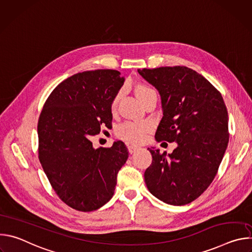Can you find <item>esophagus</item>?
Returning a JSON list of instances; mask_svg holds the SVG:
<instances>
[{
    "instance_id": "esophagus-1",
    "label": "esophagus",
    "mask_w": 252,
    "mask_h": 252,
    "mask_svg": "<svg viewBox=\"0 0 252 252\" xmlns=\"http://www.w3.org/2000/svg\"><path fill=\"white\" fill-rule=\"evenodd\" d=\"M127 149H128L129 154H133V153H135L137 150H139V147H136V146H128Z\"/></svg>"
}]
</instances>
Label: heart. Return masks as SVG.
<instances>
[{
  "label": "heart",
  "instance_id": "1",
  "mask_svg": "<svg viewBox=\"0 0 252 252\" xmlns=\"http://www.w3.org/2000/svg\"><path fill=\"white\" fill-rule=\"evenodd\" d=\"M135 94L140 99L142 103L148 101L150 98L157 96L155 90H153L150 86L145 84H138L134 88ZM122 92H119L112 101V111L115 112L119 100L121 98ZM151 130V126L148 123H133V122H126L120 126L118 128L117 134L120 138L129 142V143H138L146 138L147 134Z\"/></svg>",
  "mask_w": 252,
  "mask_h": 252
}]
</instances>
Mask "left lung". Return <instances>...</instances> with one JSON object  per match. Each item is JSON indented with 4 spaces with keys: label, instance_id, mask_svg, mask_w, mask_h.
<instances>
[{
    "label": "left lung",
    "instance_id": "1",
    "mask_svg": "<svg viewBox=\"0 0 252 252\" xmlns=\"http://www.w3.org/2000/svg\"><path fill=\"white\" fill-rule=\"evenodd\" d=\"M138 74L161 95L163 117L157 140L177 143L168 157L149 149L153 161L145 172L147 187L165 203L188 204L212 183L226 151L229 132L223 97L185 65L142 68Z\"/></svg>",
    "mask_w": 252,
    "mask_h": 252
}]
</instances>
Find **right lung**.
I'll return each mask as SVG.
<instances>
[{"label":"right lung","mask_w":252,"mask_h":252,"mask_svg":"<svg viewBox=\"0 0 252 252\" xmlns=\"http://www.w3.org/2000/svg\"><path fill=\"white\" fill-rule=\"evenodd\" d=\"M125 79L119 70H87L59 84L38 122L39 159L57 195L69 207L93 211L109 201L128 158L121 140L94 150L92 137L112 126V101Z\"/></svg>","instance_id":"1"}]
</instances>
